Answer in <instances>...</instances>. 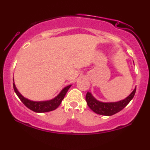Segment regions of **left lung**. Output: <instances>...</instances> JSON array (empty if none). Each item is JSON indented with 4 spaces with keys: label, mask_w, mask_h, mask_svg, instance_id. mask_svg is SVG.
Here are the masks:
<instances>
[{
    "label": "left lung",
    "mask_w": 150,
    "mask_h": 150,
    "mask_svg": "<svg viewBox=\"0 0 150 150\" xmlns=\"http://www.w3.org/2000/svg\"><path fill=\"white\" fill-rule=\"evenodd\" d=\"M136 92V87L131 92L130 95L125 99L116 102H102L98 101L93 97L92 93L87 92L86 94V101L88 106L94 112L99 115L104 116H112L119 112L123 108H124L128 103L132 100Z\"/></svg>",
    "instance_id": "obj_1"
}]
</instances>
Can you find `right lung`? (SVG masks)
<instances>
[{
    "mask_svg": "<svg viewBox=\"0 0 150 150\" xmlns=\"http://www.w3.org/2000/svg\"><path fill=\"white\" fill-rule=\"evenodd\" d=\"M71 85H70L64 87L56 97L51 99V100L35 101L30 100V99L24 97L19 92L18 89L15 87V82H13V88H14L15 92L16 93L17 95H18L19 99L21 100L22 102L23 103L27 108L37 113L49 112V111H53V110H55L56 108H57L58 106H59V105L61 104L63 99H64L65 94H66L68 89H70V87H71Z\"/></svg>",
    "mask_w": 150,
    "mask_h": 150,
    "instance_id": "1",
    "label": "right lung"
}]
</instances>
